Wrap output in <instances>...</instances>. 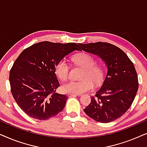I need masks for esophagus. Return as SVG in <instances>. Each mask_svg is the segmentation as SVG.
<instances>
[{
    "instance_id": "34e87169",
    "label": "esophagus",
    "mask_w": 147,
    "mask_h": 147,
    "mask_svg": "<svg viewBox=\"0 0 147 147\" xmlns=\"http://www.w3.org/2000/svg\"><path fill=\"white\" fill-rule=\"evenodd\" d=\"M68 97H71V96H80V94H67Z\"/></svg>"
}]
</instances>
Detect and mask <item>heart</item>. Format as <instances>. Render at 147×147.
<instances>
[{
    "label": "heart",
    "mask_w": 147,
    "mask_h": 147,
    "mask_svg": "<svg viewBox=\"0 0 147 147\" xmlns=\"http://www.w3.org/2000/svg\"><path fill=\"white\" fill-rule=\"evenodd\" d=\"M72 61L76 65L83 68L81 75L82 81H71L61 86L62 91L67 94H80L90 91L94 88V83L98 85L104 77V67L96 63V59L88 53H80L74 55ZM69 64L65 59H61L56 63L55 72L61 80H66L69 78Z\"/></svg>",
    "instance_id": "b5f03b06"
}]
</instances>
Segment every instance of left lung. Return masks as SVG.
Masks as SVG:
<instances>
[{
  "instance_id": "1",
  "label": "left lung",
  "mask_w": 147,
  "mask_h": 147,
  "mask_svg": "<svg viewBox=\"0 0 147 147\" xmlns=\"http://www.w3.org/2000/svg\"><path fill=\"white\" fill-rule=\"evenodd\" d=\"M80 51L98 55L105 61L108 72L103 84L84 110L92 119L108 123L129 109L138 88L134 64L119 47L106 42L79 43Z\"/></svg>"
}]
</instances>
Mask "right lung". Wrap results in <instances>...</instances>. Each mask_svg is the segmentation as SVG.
Instances as JSON below:
<instances>
[{"label":"right lung","instance_id":"right-lung-1","mask_svg":"<svg viewBox=\"0 0 147 147\" xmlns=\"http://www.w3.org/2000/svg\"><path fill=\"white\" fill-rule=\"evenodd\" d=\"M79 49L75 43L43 41L21 52L10 71L9 82L14 99L28 116L45 120L63 110L68 97L55 92L59 83L55 67L65 55Z\"/></svg>","mask_w":147,"mask_h":147}]
</instances>
